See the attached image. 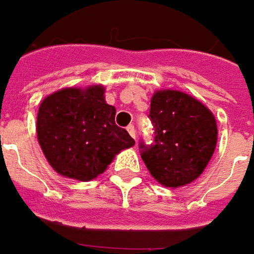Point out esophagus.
Here are the masks:
<instances>
[{"label":"esophagus","mask_w":254,"mask_h":254,"mask_svg":"<svg viewBox=\"0 0 254 254\" xmlns=\"http://www.w3.org/2000/svg\"><path fill=\"white\" fill-rule=\"evenodd\" d=\"M127 132H129V135H130V136H132V137H133V139H135V137H136L135 127H133V125H129V127H127Z\"/></svg>","instance_id":"34e87169"}]
</instances>
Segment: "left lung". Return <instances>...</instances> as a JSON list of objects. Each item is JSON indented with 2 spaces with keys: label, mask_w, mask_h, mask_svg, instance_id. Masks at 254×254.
<instances>
[{
  "label": "left lung",
  "mask_w": 254,
  "mask_h": 254,
  "mask_svg": "<svg viewBox=\"0 0 254 254\" xmlns=\"http://www.w3.org/2000/svg\"><path fill=\"white\" fill-rule=\"evenodd\" d=\"M149 119L153 142H139L147 170L166 187L194 181L211 160L216 146V122L199 101L174 90L157 91L150 102Z\"/></svg>",
  "instance_id": "obj_1"
}]
</instances>
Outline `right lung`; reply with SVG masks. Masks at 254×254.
I'll return each instance as SVG.
<instances>
[{"instance_id": "add662e5", "label": "right lung", "mask_w": 254, "mask_h": 254, "mask_svg": "<svg viewBox=\"0 0 254 254\" xmlns=\"http://www.w3.org/2000/svg\"><path fill=\"white\" fill-rule=\"evenodd\" d=\"M115 114L101 85L64 88L45 98L36 132L50 166L80 181L104 173L115 154L135 144L127 129L115 124Z\"/></svg>"}]
</instances>
